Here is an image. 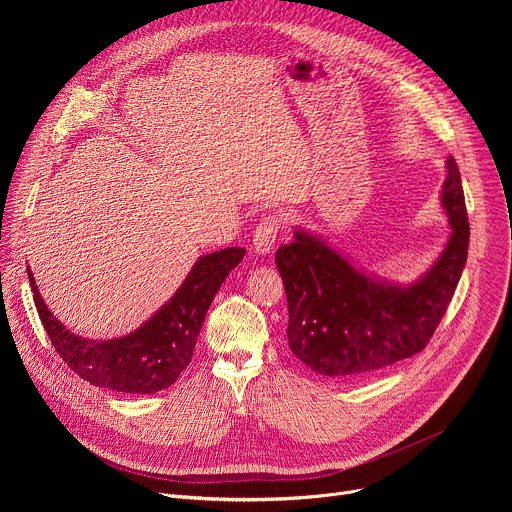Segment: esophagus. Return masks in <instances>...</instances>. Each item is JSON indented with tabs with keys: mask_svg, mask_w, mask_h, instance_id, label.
<instances>
[{
	"mask_svg": "<svg viewBox=\"0 0 512 512\" xmlns=\"http://www.w3.org/2000/svg\"><path fill=\"white\" fill-rule=\"evenodd\" d=\"M279 231H281L279 216H277V214L265 216L263 221H261V223L255 227V231H253V249H255V253H259V255H269V253L275 249Z\"/></svg>",
	"mask_w": 512,
	"mask_h": 512,
	"instance_id": "34e87169",
	"label": "esophagus"
}]
</instances>
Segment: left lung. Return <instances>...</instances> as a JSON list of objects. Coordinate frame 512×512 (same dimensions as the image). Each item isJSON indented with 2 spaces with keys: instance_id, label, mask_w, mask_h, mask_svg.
I'll use <instances>...</instances> for the list:
<instances>
[{
  "instance_id": "obj_1",
  "label": "left lung",
  "mask_w": 512,
  "mask_h": 512,
  "mask_svg": "<svg viewBox=\"0 0 512 512\" xmlns=\"http://www.w3.org/2000/svg\"><path fill=\"white\" fill-rule=\"evenodd\" d=\"M440 198L452 229L448 243L409 285L362 271L306 229L277 249L289 310L287 344L306 367L338 381H360L425 348L468 257L470 225L452 156Z\"/></svg>"
}]
</instances>
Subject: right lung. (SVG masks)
I'll use <instances>...</instances> for the list:
<instances>
[{"label": "right lung", "instance_id": "1", "mask_svg": "<svg viewBox=\"0 0 512 512\" xmlns=\"http://www.w3.org/2000/svg\"><path fill=\"white\" fill-rule=\"evenodd\" d=\"M243 257V247L202 255L176 294L148 322L127 336L111 340H93L70 332L44 304L30 267L28 277L42 326L72 371L101 389L150 395L176 383L188 367L206 310Z\"/></svg>", "mask_w": 512, "mask_h": 512}]
</instances>
